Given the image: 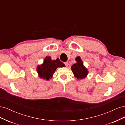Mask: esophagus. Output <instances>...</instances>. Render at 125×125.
<instances>
[{
	"mask_svg": "<svg viewBox=\"0 0 125 125\" xmlns=\"http://www.w3.org/2000/svg\"><path fill=\"white\" fill-rule=\"evenodd\" d=\"M65 66L66 67H67L68 66V65H69V63L68 62H65Z\"/></svg>",
	"mask_w": 125,
	"mask_h": 125,
	"instance_id": "esophagus-1",
	"label": "esophagus"
}]
</instances>
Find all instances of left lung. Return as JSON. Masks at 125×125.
I'll use <instances>...</instances> for the list:
<instances>
[{"mask_svg":"<svg viewBox=\"0 0 125 125\" xmlns=\"http://www.w3.org/2000/svg\"><path fill=\"white\" fill-rule=\"evenodd\" d=\"M77 63L73 64L71 66L72 71L75 78L78 79H82L85 78L88 74V71L86 68L83 66L80 57H77L75 58Z\"/></svg>","mask_w":125,"mask_h":125,"instance_id":"8db88e82","label":"left lung"}]
</instances>
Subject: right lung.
I'll list each match as a JSON object with an SVG mask.
<instances>
[{"label": "right lung", "instance_id": "1", "mask_svg": "<svg viewBox=\"0 0 125 125\" xmlns=\"http://www.w3.org/2000/svg\"><path fill=\"white\" fill-rule=\"evenodd\" d=\"M65 66L58 58L52 60L51 57L47 56L44 59L43 63L37 67V72L41 78L48 80L52 78L58 67H62Z\"/></svg>", "mask_w": 125, "mask_h": 125}]
</instances>
